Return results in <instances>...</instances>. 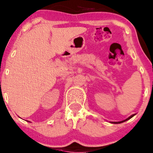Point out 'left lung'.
Masks as SVG:
<instances>
[{
    "label": "left lung",
    "instance_id": "left-lung-1",
    "mask_svg": "<svg viewBox=\"0 0 153 153\" xmlns=\"http://www.w3.org/2000/svg\"><path fill=\"white\" fill-rule=\"evenodd\" d=\"M134 115V114H132V116H130V117H128L127 118V120H123V121H121V122H112V123H114V124H118V123H123V122H125V121H126V120H129V119H130L131 117H133Z\"/></svg>",
    "mask_w": 153,
    "mask_h": 153
}]
</instances>
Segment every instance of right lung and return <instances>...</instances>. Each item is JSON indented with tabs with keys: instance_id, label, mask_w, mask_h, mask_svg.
I'll list each match as a JSON object with an SVG mask.
<instances>
[{
	"instance_id": "1",
	"label": "right lung",
	"mask_w": 153,
	"mask_h": 153,
	"mask_svg": "<svg viewBox=\"0 0 153 153\" xmlns=\"http://www.w3.org/2000/svg\"><path fill=\"white\" fill-rule=\"evenodd\" d=\"M29 123H30V122H29Z\"/></svg>"
}]
</instances>
